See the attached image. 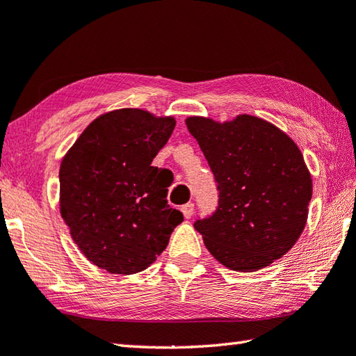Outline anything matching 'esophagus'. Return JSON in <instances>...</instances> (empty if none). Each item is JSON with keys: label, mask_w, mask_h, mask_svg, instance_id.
<instances>
[{"label": "esophagus", "mask_w": 356, "mask_h": 356, "mask_svg": "<svg viewBox=\"0 0 356 356\" xmlns=\"http://www.w3.org/2000/svg\"><path fill=\"white\" fill-rule=\"evenodd\" d=\"M182 213H184V216L186 218V219H190L191 216H193V211H195V205H193L191 202H188V204H185V205H182Z\"/></svg>", "instance_id": "obj_1"}]
</instances>
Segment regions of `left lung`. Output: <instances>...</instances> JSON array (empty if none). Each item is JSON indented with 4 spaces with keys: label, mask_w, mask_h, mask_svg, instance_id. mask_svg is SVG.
Returning a JSON list of instances; mask_svg holds the SVG:
<instances>
[{
    "label": "left lung",
    "mask_w": 356,
    "mask_h": 356,
    "mask_svg": "<svg viewBox=\"0 0 356 356\" xmlns=\"http://www.w3.org/2000/svg\"><path fill=\"white\" fill-rule=\"evenodd\" d=\"M218 184L219 202L195 229L225 268L254 273L279 260L305 229L312 174L299 147L269 121L238 115L185 120Z\"/></svg>",
    "instance_id": "8db88e82"
}]
</instances>
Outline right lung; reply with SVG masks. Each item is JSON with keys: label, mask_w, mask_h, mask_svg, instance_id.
<instances>
[{"label": "right lung", "mask_w": 356, "mask_h": 356, "mask_svg": "<svg viewBox=\"0 0 356 356\" xmlns=\"http://www.w3.org/2000/svg\"><path fill=\"white\" fill-rule=\"evenodd\" d=\"M176 126L143 108L99 115L62 159L60 215L95 266L131 275L156 261L184 215L168 205V170L152 166Z\"/></svg>", "instance_id": "right-lung-1"}]
</instances>
